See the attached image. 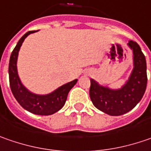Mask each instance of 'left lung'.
<instances>
[{
  "label": "left lung",
  "instance_id": "8db88e82",
  "mask_svg": "<svg viewBox=\"0 0 151 151\" xmlns=\"http://www.w3.org/2000/svg\"><path fill=\"white\" fill-rule=\"evenodd\" d=\"M133 51V70L121 88H111L90 79L89 96L96 108L110 116H121L134 108L140 101L147 85L146 60L139 45L129 40Z\"/></svg>",
  "mask_w": 151,
  "mask_h": 151
}]
</instances>
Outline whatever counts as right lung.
I'll return each instance as SVG.
<instances>
[{"label": "right lung", "instance_id": "1", "mask_svg": "<svg viewBox=\"0 0 151 151\" xmlns=\"http://www.w3.org/2000/svg\"><path fill=\"white\" fill-rule=\"evenodd\" d=\"M39 31V30H37ZM37 31H29L23 35L17 44L16 47L11 54L9 62V82L12 92L17 101L26 111L35 115L49 116L56 113L63 108L67 101L68 95L71 88L76 84L78 79L67 83L58 87L52 92L45 95H39L31 92L26 88L21 81L17 72V57L18 52L23 45L24 40Z\"/></svg>", "mask_w": 151, "mask_h": 151}]
</instances>
